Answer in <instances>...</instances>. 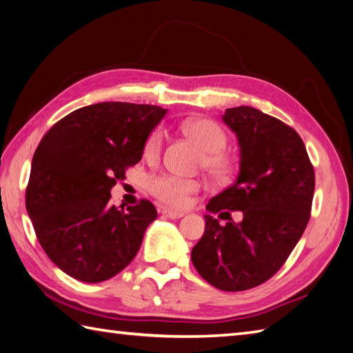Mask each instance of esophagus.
<instances>
[{"label":"esophagus","instance_id":"obj_1","mask_svg":"<svg viewBox=\"0 0 353 353\" xmlns=\"http://www.w3.org/2000/svg\"><path fill=\"white\" fill-rule=\"evenodd\" d=\"M162 214H163V216L170 217V219H181V217L185 216V214L181 212V211H172V210H168V208H163Z\"/></svg>","mask_w":353,"mask_h":353}]
</instances>
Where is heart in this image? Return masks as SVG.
<instances>
[{"label": "heart", "instance_id": "obj_1", "mask_svg": "<svg viewBox=\"0 0 353 353\" xmlns=\"http://www.w3.org/2000/svg\"><path fill=\"white\" fill-rule=\"evenodd\" d=\"M183 134L194 141L203 150V157L200 165L210 172L212 177L225 179L231 174L232 161L225 153L228 136L225 130L217 122L211 119H188L181 125ZM163 131L154 130L148 136L143 147V154L147 159H157L162 151ZM200 182L194 179H185L174 174H157L150 179L148 190L157 200L172 208H182L190 202L191 196L200 190Z\"/></svg>", "mask_w": 353, "mask_h": 353}]
</instances>
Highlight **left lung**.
<instances>
[{"mask_svg": "<svg viewBox=\"0 0 353 353\" xmlns=\"http://www.w3.org/2000/svg\"><path fill=\"white\" fill-rule=\"evenodd\" d=\"M222 119L237 136L240 171L206 210L241 211L243 220L222 226L206 214L191 260L210 285L237 292L271 279L299 243L310 217L315 172L299 133L277 117L241 105L226 108Z\"/></svg>", "mask_w": 353, "mask_h": 353, "instance_id": "left-lung-1", "label": "left lung"}]
</instances>
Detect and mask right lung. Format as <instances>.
I'll return each mask as SVG.
<instances>
[{"instance_id": "right-lung-1", "label": "right lung", "mask_w": 353, "mask_h": 353, "mask_svg": "<svg viewBox=\"0 0 353 353\" xmlns=\"http://www.w3.org/2000/svg\"><path fill=\"white\" fill-rule=\"evenodd\" d=\"M167 110L147 103L101 102L62 117L32 159L26 208L41 246L70 277L99 283L134 259L154 205L117 210L116 181L142 159L143 147Z\"/></svg>"}]
</instances>
